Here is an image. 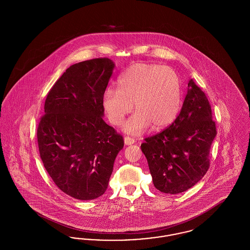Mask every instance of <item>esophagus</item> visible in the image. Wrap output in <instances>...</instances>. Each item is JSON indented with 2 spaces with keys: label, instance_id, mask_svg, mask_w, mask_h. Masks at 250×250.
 I'll list each match as a JSON object with an SVG mask.
<instances>
[{
  "label": "esophagus",
  "instance_id": "obj_1",
  "mask_svg": "<svg viewBox=\"0 0 250 250\" xmlns=\"http://www.w3.org/2000/svg\"><path fill=\"white\" fill-rule=\"evenodd\" d=\"M124 142H125V145H132V144L135 143V140L132 139V138H129V137H125Z\"/></svg>",
  "mask_w": 250,
  "mask_h": 250
}]
</instances>
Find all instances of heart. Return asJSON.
<instances>
[{
    "mask_svg": "<svg viewBox=\"0 0 250 250\" xmlns=\"http://www.w3.org/2000/svg\"><path fill=\"white\" fill-rule=\"evenodd\" d=\"M137 111L123 126L127 134L139 136L151 125L162 129L178 115L182 85L177 73L168 66L136 63L117 81V91L107 89L102 104L109 122L120 125L133 108Z\"/></svg>",
    "mask_w": 250,
    "mask_h": 250,
    "instance_id": "b5f03b06",
    "label": "heart"
}]
</instances>
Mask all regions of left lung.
Returning a JSON list of instances; mask_svg holds the SVG:
<instances>
[{"instance_id": "8db88e82", "label": "left lung", "mask_w": 250, "mask_h": 250, "mask_svg": "<svg viewBox=\"0 0 250 250\" xmlns=\"http://www.w3.org/2000/svg\"><path fill=\"white\" fill-rule=\"evenodd\" d=\"M215 135L209 101L190 80L177 118L141 145L155 188L178 194L196 185L209 168V153Z\"/></svg>"}]
</instances>
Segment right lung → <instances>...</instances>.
<instances>
[{
	"mask_svg": "<svg viewBox=\"0 0 250 250\" xmlns=\"http://www.w3.org/2000/svg\"><path fill=\"white\" fill-rule=\"evenodd\" d=\"M115 63L107 58L69 66L53 85L37 128L40 157L61 190L81 201L103 195L124 139L103 120V94Z\"/></svg>",
	"mask_w": 250,
	"mask_h": 250,
	"instance_id": "1",
	"label": "right lung"
}]
</instances>
